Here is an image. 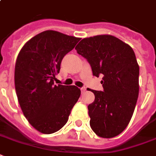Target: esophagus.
Instances as JSON below:
<instances>
[{
	"label": "esophagus",
	"mask_w": 156,
	"mask_h": 156,
	"mask_svg": "<svg viewBox=\"0 0 156 156\" xmlns=\"http://www.w3.org/2000/svg\"><path fill=\"white\" fill-rule=\"evenodd\" d=\"M80 90H81V92H82V93H83V92H85L86 88H85V87H81Z\"/></svg>",
	"instance_id": "1"
}]
</instances>
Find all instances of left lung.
<instances>
[{
    "instance_id": "8db88e82",
    "label": "left lung",
    "mask_w": 156,
    "mask_h": 156,
    "mask_svg": "<svg viewBox=\"0 0 156 156\" xmlns=\"http://www.w3.org/2000/svg\"><path fill=\"white\" fill-rule=\"evenodd\" d=\"M76 50L87 59L93 76H103L104 92L91 90L95 100L87 106L90 126L100 137H115L128 125L138 99L140 67L135 52L112 35L83 38Z\"/></svg>"
}]
</instances>
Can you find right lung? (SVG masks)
<instances>
[{
  "label": "right lung",
  "mask_w": 156,
  "mask_h": 156,
  "mask_svg": "<svg viewBox=\"0 0 156 156\" xmlns=\"http://www.w3.org/2000/svg\"><path fill=\"white\" fill-rule=\"evenodd\" d=\"M80 38L47 30L24 44L16 58L15 89L23 114L43 134H52L68 122L80 96L75 85L54 84L64 56Z\"/></svg>",
  "instance_id": "obj_1"
}]
</instances>
